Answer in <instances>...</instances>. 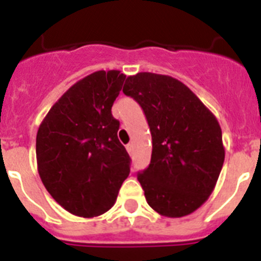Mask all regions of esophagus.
Listing matches in <instances>:
<instances>
[{
  "instance_id": "1",
  "label": "esophagus",
  "mask_w": 261,
  "mask_h": 261,
  "mask_svg": "<svg viewBox=\"0 0 261 261\" xmlns=\"http://www.w3.org/2000/svg\"><path fill=\"white\" fill-rule=\"evenodd\" d=\"M126 151H128L129 153L133 152V144H128L126 145Z\"/></svg>"
}]
</instances>
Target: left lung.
I'll return each mask as SVG.
<instances>
[{
    "label": "left lung",
    "mask_w": 261,
    "mask_h": 261,
    "mask_svg": "<svg viewBox=\"0 0 261 261\" xmlns=\"http://www.w3.org/2000/svg\"><path fill=\"white\" fill-rule=\"evenodd\" d=\"M122 91L139 102L152 136L151 163L137 175L147 203L167 218L195 213L213 193L225 162L217 117L167 74L128 76Z\"/></svg>",
    "instance_id": "obj_1"
}]
</instances>
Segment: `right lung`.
Wrapping results in <instances>:
<instances>
[{
	"label": "right lung",
	"mask_w": 261,
	"mask_h": 261,
	"mask_svg": "<svg viewBox=\"0 0 261 261\" xmlns=\"http://www.w3.org/2000/svg\"><path fill=\"white\" fill-rule=\"evenodd\" d=\"M124 73L98 70L74 83L48 110L36 133V163L44 188L76 217L94 218L114 205L129 175V158L112 106Z\"/></svg>",
	"instance_id": "right-lung-1"
}]
</instances>
